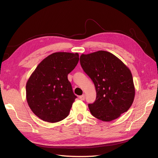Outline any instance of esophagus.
I'll return each instance as SVG.
<instances>
[{"mask_svg":"<svg viewBox=\"0 0 158 158\" xmlns=\"http://www.w3.org/2000/svg\"><path fill=\"white\" fill-rule=\"evenodd\" d=\"M79 98H80V99L81 100H84V99H85V95L83 94V95H80V96Z\"/></svg>","mask_w":158,"mask_h":158,"instance_id":"esophagus-1","label":"esophagus"}]
</instances>
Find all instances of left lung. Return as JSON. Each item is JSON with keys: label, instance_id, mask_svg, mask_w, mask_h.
I'll return each mask as SVG.
<instances>
[{"label": "left lung", "instance_id": "1", "mask_svg": "<svg viewBox=\"0 0 158 158\" xmlns=\"http://www.w3.org/2000/svg\"><path fill=\"white\" fill-rule=\"evenodd\" d=\"M80 61L96 90L95 101L88 104L92 115L107 122L127 112L135 95L132 76L127 66L117 56L105 51L82 54Z\"/></svg>", "mask_w": 158, "mask_h": 158}]
</instances>
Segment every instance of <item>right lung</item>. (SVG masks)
<instances>
[{
  "instance_id": "add662e5",
  "label": "right lung",
  "mask_w": 158,
  "mask_h": 158,
  "mask_svg": "<svg viewBox=\"0 0 158 158\" xmlns=\"http://www.w3.org/2000/svg\"><path fill=\"white\" fill-rule=\"evenodd\" d=\"M79 60L78 53L54 52L38 64L26 84V99L43 121L56 123L69 115L74 95L68 74Z\"/></svg>"
}]
</instances>
